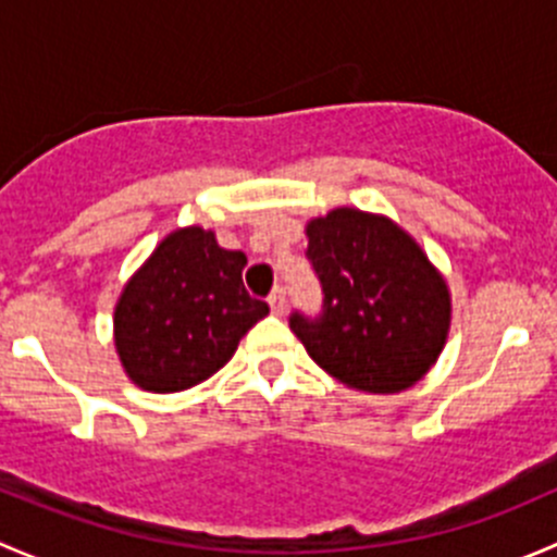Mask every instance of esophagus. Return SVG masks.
Listing matches in <instances>:
<instances>
[{"instance_id":"esophagus-1","label":"esophagus","mask_w":557,"mask_h":557,"mask_svg":"<svg viewBox=\"0 0 557 557\" xmlns=\"http://www.w3.org/2000/svg\"><path fill=\"white\" fill-rule=\"evenodd\" d=\"M269 307H272L274 314H283L285 312V288L283 285H277V288L269 294Z\"/></svg>"}]
</instances>
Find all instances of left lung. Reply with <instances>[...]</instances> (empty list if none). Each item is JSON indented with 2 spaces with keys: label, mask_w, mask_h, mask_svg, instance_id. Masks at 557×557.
I'll use <instances>...</instances> for the list:
<instances>
[{
  "label": "left lung",
  "mask_w": 557,
  "mask_h": 557,
  "mask_svg": "<svg viewBox=\"0 0 557 557\" xmlns=\"http://www.w3.org/2000/svg\"><path fill=\"white\" fill-rule=\"evenodd\" d=\"M307 237L323 301L288 323L312 361L367 393L418 383L450 325V294L425 252L387 218L350 207L312 221Z\"/></svg>",
  "instance_id": "obj_1"
}]
</instances>
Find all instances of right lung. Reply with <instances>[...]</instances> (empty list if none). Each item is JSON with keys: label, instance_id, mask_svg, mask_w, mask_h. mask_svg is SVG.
Here are the masks:
<instances>
[{"label": "right lung", "instance_id": "right-lung-1", "mask_svg": "<svg viewBox=\"0 0 557 557\" xmlns=\"http://www.w3.org/2000/svg\"><path fill=\"white\" fill-rule=\"evenodd\" d=\"M239 250L199 226L170 234L128 280L115 307V347L139 387L174 393L212 377L269 312L245 290Z\"/></svg>", "mask_w": 557, "mask_h": 557}]
</instances>
